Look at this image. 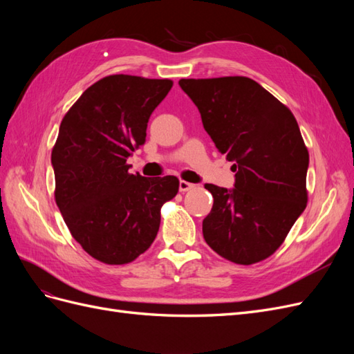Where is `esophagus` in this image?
Listing matches in <instances>:
<instances>
[{
  "mask_svg": "<svg viewBox=\"0 0 354 354\" xmlns=\"http://www.w3.org/2000/svg\"><path fill=\"white\" fill-rule=\"evenodd\" d=\"M194 187H195L194 183H189V181H185V180H181L180 183H178L180 192H189V190H192Z\"/></svg>",
  "mask_w": 354,
  "mask_h": 354,
  "instance_id": "34e87169",
  "label": "esophagus"
}]
</instances>
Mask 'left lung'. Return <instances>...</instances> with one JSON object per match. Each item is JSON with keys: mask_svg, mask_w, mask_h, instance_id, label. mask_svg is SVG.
<instances>
[{"mask_svg": "<svg viewBox=\"0 0 354 354\" xmlns=\"http://www.w3.org/2000/svg\"><path fill=\"white\" fill-rule=\"evenodd\" d=\"M178 85L236 173L230 190L205 185L214 205L202 221L203 239L232 263H259L279 248L307 205L308 152L295 118L246 77Z\"/></svg>", "mask_w": 354, "mask_h": 354, "instance_id": "8db88e82", "label": "left lung"}]
</instances>
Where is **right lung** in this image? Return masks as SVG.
Returning <instances> with one entry per match:
<instances>
[{"label":"right lung","instance_id":"1","mask_svg":"<svg viewBox=\"0 0 354 354\" xmlns=\"http://www.w3.org/2000/svg\"><path fill=\"white\" fill-rule=\"evenodd\" d=\"M171 87V80L109 75L62 120L51 152L56 203L73 239L102 263L143 254L156 238L160 207L178 192L177 177L130 174L127 164Z\"/></svg>","mask_w":354,"mask_h":354}]
</instances>
